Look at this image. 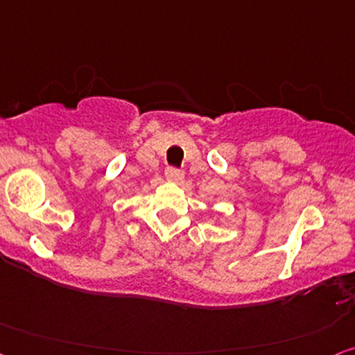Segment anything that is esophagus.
<instances>
[{"label": "esophagus", "instance_id": "obj_1", "mask_svg": "<svg viewBox=\"0 0 355 355\" xmlns=\"http://www.w3.org/2000/svg\"><path fill=\"white\" fill-rule=\"evenodd\" d=\"M165 177H167V180L173 182V183H182L183 178H185V173H183L182 170H178V168H167V172H165Z\"/></svg>", "mask_w": 355, "mask_h": 355}]
</instances>
